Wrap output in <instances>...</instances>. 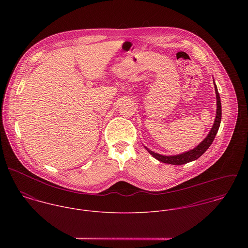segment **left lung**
Instances as JSON below:
<instances>
[{
	"mask_svg": "<svg viewBox=\"0 0 248 248\" xmlns=\"http://www.w3.org/2000/svg\"><path fill=\"white\" fill-rule=\"evenodd\" d=\"M215 85V92H216V98H217V115L215 118V122L211 128V131L209 132L208 136L201 142L196 148L193 150H190L186 153L177 155H162L159 154H156L151 150H149L147 147L146 150L157 160L163 162V163H168V164H173V165H182L188 162H191L193 160L198 159L201 155H202L205 151L210 147L212 144L213 140L218 131L219 125H220V120H221V103H220V97L217 92V88L214 82Z\"/></svg>",
	"mask_w": 248,
	"mask_h": 248,
	"instance_id": "8db88e82",
	"label": "left lung"
}]
</instances>
